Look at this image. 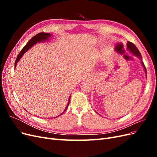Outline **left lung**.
I'll return each instance as SVG.
<instances>
[{
    "mask_svg": "<svg viewBox=\"0 0 157 157\" xmlns=\"http://www.w3.org/2000/svg\"><path fill=\"white\" fill-rule=\"evenodd\" d=\"M126 46H127V49H128V50H129V52H130V53H132L133 55H134V56H136V57H137V58H138L141 60V64H142V66H143V67H144V70H145V74H146V76H147L146 68H145V65H144V62L141 61V54H140V51L138 50V49L137 48V47H136L134 44H133L132 42H129V41H128V42H127Z\"/></svg>",
    "mask_w": 157,
    "mask_h": 157,
    "instance_id": "8db88e82",
    "label": "left lung"
}]
</instances>
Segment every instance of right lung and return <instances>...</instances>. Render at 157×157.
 Listing matches in <instances>:
<instances>
[{"mask_svg":"<svg viewBox=\"0 0 157 157\" xmlns=\"http://www.w3.org/2000/svg\"><path fill=\"white\" fill-rule=\"evenodd\" d=\"M52 36V34H50V33H38L37 35H36L35 36H33L31 39H30V40L27 42V44L23 47V48L21 50V52H20V54H18L17 58L16 59V61H15V69H16V67L17 65V63H18V61H20V59L21 58V57L23 56V54H24L25 52L29 50V48H31L32 46H34L35 44H36L37 42H44V41H46L48 40V39L50 37H51ZM70 98H71V96H69V101H68V103L67 104V106H66V108L65 109L64 111L60 114L59 115H58V117L62 115V114L67 110V109L68 108V106H69V101H70ZM58 117H56L54 118H57Z\"/></svg>","mask_w":157,"mask_h":157,"instance_id":"right-lung-1","label":"right lung"}]
</instances>
